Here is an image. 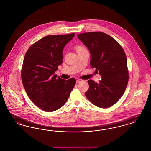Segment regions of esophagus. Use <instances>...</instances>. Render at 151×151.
I'll list each match as a JSON object with an SVG mask.
<instances>
[{"label": "esophagus", "instance_id": "esophagus-1", "mask_svg": "<svg viewBox=\"0 0 151 151\" xmlns=\"http://www.w3.org/2000/svg\"><path fill=\"white\" fill-rule=\"evenodd\" d=\"M83 81V80H80V79H78V80H76V83H77V84H78V83H80L82 82Z\"/></svg>", "mask_w": 151, "mask_h": 151}]
</instances>
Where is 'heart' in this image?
Listing matches in <instances>:
<instances>
[{
    "instance_id": "b5f03b06",
    "label": "heart",
    "mask_w": 151,
    "mask_h": 151,
    "mask_svg": "<svg viewBox=\"0 0 151 151\" xmlns=\"http://www.w3.org/2000/svg\"><path fill=\"white\" fill-rule=\"evenodd\" d=\"M83 50H84V49L83 47H81V46H77L76 47V51H77V52Z\"/></svg>"
}]
</instances>
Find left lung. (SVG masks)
<instances>
[{"label": "left lung", "mask_w": 151, "mask_h": 151, "mask_svg": "<svg viewBox=\"0 0 151 151\" xmlns=\"http://www.w3.org/2000/svg\"><path fill=\"white\" fill-rule=\"evenodd\" d=\"M79 40L91 54V68H96L102 80L96 83L89 80L86 98L97 107L114 105L124 93L129 81L127 58L121 45L102 32L79 34Z\"/></svg>", "instance_id": "left-lung-1"}]
</instances>
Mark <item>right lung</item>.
I'll use <instances>...</instances> for the list:
<instances>
[{
    "mask_svg": "<svg viewBox=\"0 0 151 151\" xmlns=\"http://www.w3.org/2000/svg\"><path fill=\"white\" fill-rule=\"evenodd\" d=\"M75 35L46 36L33 44L23 61L22 80L29 99L45 111L62 107L76 84V80L57 78L55 71L63 62L65 46Z\"/></svg>",
    "mask_w": 151,
    "mask_h": 151,
    "instance_id": "right-lung-1",
    "label": "right lung"
}]
</instances>
